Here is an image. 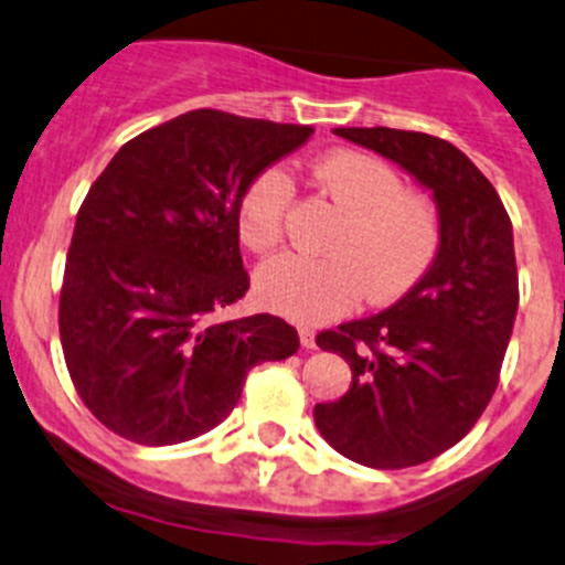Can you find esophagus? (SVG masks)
<instances>
[{
    "label": "esophagus",
    "instance_id": "esophagus-1",
    "mask_svg": "<svg viewBox=\"0 0 565 565\" xmlns=\"http://www.w3.org/2000/svg\"><path fill=\"white\" fill-rule=\"evenodd\" d=\"M299 340L305 349H316V332L310 327H299Z\"/></svg>",
    "mask_w": 565,
    "mask_h": 565
}]
</instances>
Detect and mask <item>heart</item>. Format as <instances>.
Returning <instances> with one entry per match:
<instances>
[{"label":"heart","instance_id":"1","mask_svg":"<svg viewBox=\"0 0 565 565\" xmlns=\"http://www.w3.org/2000/svg\"><path fill=\"white\" fill-rule=\"evenodd\" d=\"M312 178L345 211L329 238V255L285 253L255 275V294L269 310L305 323L351 310L362 296L387 305L412 288L439 253L443 222L434 203L406 192L404 178L373 156L338 150L312 167ZM294 181L282 167L258 172L242 200L238 236L269 253L285 236Z\"/></svg>","mask_w":565,"mask_h":565}]
</instances>
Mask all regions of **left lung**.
<instances>
[{
  "label": "left lung",
  "mask_w": 565,
  "mask_h": 565,
  "mask_svg": "<svg viewBox=\"0 0 565 565\" xmlns=\"http://www.w3.org/2000/svg\"><path fill=\"white\" fill-rule=\"evenodd\" d=\"M428 189L443 222L431 269L393 307L321 332L351 387L316 404L321 437L373 470L437 459L467 437L500 379L519 307L513 231L500 194L445 139L398 128H334Z\"/></svg>",
  "instance_id": "8db88e82"
}]
</instances>
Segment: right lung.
Returning a JSON list of instances; mask_svg holds the SVG:
<instances>
[{
    "label": "right lung",
    "instance_id": "1",
    "mask_svg": "<svg viewBox=\"0 0 565 565\" xmlns=\"http://www.w3.org/2000/svg\"><path fill=\"white\" fill-rule=\"evenodd\" d=\"M310 134L194 109L122 145L93 183L65 260L60 340L106 428L137 445L186 443L231 415L249 367L296 354L282 318L214 316L249 288L244 189Z\"/></svg>",
    "mask_w": 565,
    "mask_h": 565
}]
</instances>
